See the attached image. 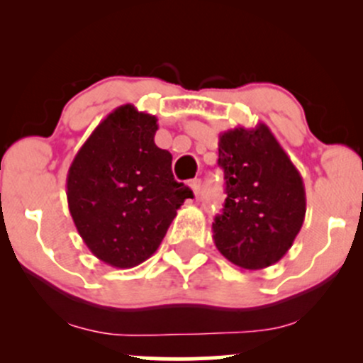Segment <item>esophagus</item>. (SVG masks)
<instances>
[{
    "label": "esophagus",
    "instance_id": "obj_1",
    "mask_svg": "<svg viewBox=\"0 0 363 363\" xmlns=\"http://www.w3.org/2000/svg\"><path fill=\"white\" fill-rule=\"evenodd\" d=\"M189 186H191V189H193V193H194L196 198H198V196L201 194V191H203L201 181H199V179H193V181L189 182Z\"/></svg>",
    "mask_w": 363,
    "mask_h": 363
}]
</instances>
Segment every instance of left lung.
Instances as JSON below:
<instances>
[{"mask_svg": "<svg viewBox=\"0 0 363 363\" xmlns=\"http://www.w3.org/2000/svg\"><path fill=\"white\" fill-rule=\"evenodd\" d=\"M227 199L215 216L216 249L242 269H262L289 252L306 216L301 172L266 124L220 133Z\"/></svg>", "mask_w": 363, "mask_h": 363, "instance_id": "obj_1", "label": "left lung"}]
</instances>
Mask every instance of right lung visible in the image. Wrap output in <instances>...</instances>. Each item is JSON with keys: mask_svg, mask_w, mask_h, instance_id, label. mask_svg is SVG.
Here are the masks:
<instances>
[{"mask_svg": "<svg viewBox=\"0 0 363 363\" xmlns=\"http://www.w3.org/2000/svg\"><path fill=\"white\" fill-rule=\"evenodd\" d=\"M157 118L126 104L94 129L69 165L68 208L91 254L114 268L147 261L167 234L189 187L155 145Z\"/></svg>", "mask_w": 363, "mask_h": 363, "instance_id": "right-lung-1", "label": "right lung"}]
</instances>
